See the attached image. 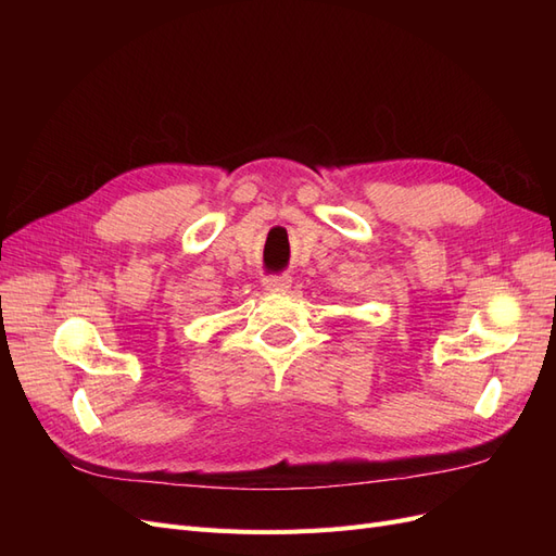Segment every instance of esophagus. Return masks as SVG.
I'll return each instance as SVG.
<instances>
[{
	"label": "esophagus",
	"mask_w": 556,
	"mask_h": 556,
	"mask_svg": "<svg viewBox=\"0 0 556 556\" xmlns=\"http://www.w3.org/2000/svg\"><path fill=\"white\" fill-rule=\"evenodd\" d=\"M292 285L290 276H266L264 278V290L266 292H285Z\"/></svg>",
	"instance_id": "esophagus-1"
}]
</instances>
